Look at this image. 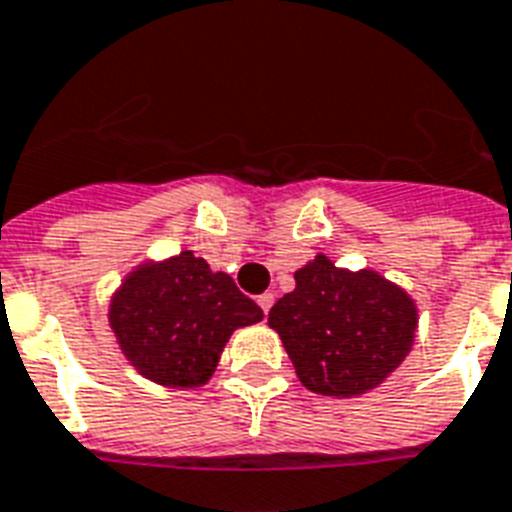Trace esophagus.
Returning <instances> with one entry per match:
<instances>
[{"label": "esophagus", "instance_id": "esophagus-1", "mask_svg": "<svg viewBox=\"0 0 512 512\" xmlns=\"http://www.w3.org/2000/svg\"><path fill=\"white\" fill-rule=\"evenodd\" d=\"M257 306L263 308V314H268V311H271V306H273V295H271V292H263V295L257 298Z\"/></svg>", "mask_w": 512, "mask_h": 512}]
</instances>
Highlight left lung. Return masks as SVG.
<instances>
[{"label": "left lung", "instance_id": "1", "mask_svg": "<svg viewBox=\"0 0 512 512\" xmlns=\"http://www.w3.org/2000/svg\"><path fill=\"white\" fill-rule=\"evenodd\" d=\"M268 325L282 335L295 373L317 395H362L411 351L416 306L373 271L335 268L325 255L295 273V290L273 303Z\"/></svg>", "mask_w": 512, "mask_h": 512}]
</instances>
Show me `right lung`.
<instances>
[{
	"instance_id": "add662e5",
	"label": "right lung",
	"mask_w": 512,
	"mask_h": 512,
	"mask_svg": "<svg viewBox=\"0 0 512 512\" xmlns=\"http://www.w3.org/2000/svg\"><path fill=\"white\" fill-rule=\"evenodd\" d=\"M260 319L255 300L193 252L131 273L109 308L128 360L142 376L166 386L204 384L230 333Z\"/></svg>"
}]
</instances>
